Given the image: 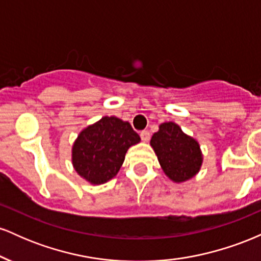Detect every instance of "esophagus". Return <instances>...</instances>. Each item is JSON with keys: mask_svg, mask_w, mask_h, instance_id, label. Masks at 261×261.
Instances as JSON below:
<instances>
[{"mask_svg": "<svg viewBox=\"0 0 261 261\" xmlns=\"http://www.w3.org/2000/svg\"><path fill=\"white\" fill-rule=\"evenodd\" d=\"M140 136H141V140H142L143 142H148L149 139H151V135H149V133H148L147 130H145V131H141Z\"/></svg>", "mask_w": 261, "mask_h": 261, "instance_id": "esophagus-1", "label": "esophagus"}]
</instances>
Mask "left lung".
Returning <instances> with one entry per match:
<instances>
[{
    "label": "left lung",
    "instance_id": "obj_1",
    "mask_svg": "<svg viewBox=\"0 0 261 261\" xmlns=\"http://www.w3.org/2000/svg\"><path fill=\"white\" fill-rule=\"evenodd\" d=\"M151 146L162 169L170 180L187 181L199 173L202 153L199 142L182 133L175 122H163L153 134Z\"/></svg>",
    "mask_w": 261,
    "mask_h": 261
}]
</instances>
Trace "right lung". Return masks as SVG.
<instances>
[{"instance_id":"add662e5","label":"right lung","mask_w":261,"mask_h":261,"mask_svg":"<svg viewBox=\"0 0 261 261\" xmlns=\"http://www.w3.org/2000/svg\"><path fill=\"white\" fill-rule=\"evenodd\" d=\"M141 141L130 122L104 116L82 130L72 147V164L91 184H104L118 174L127 149Z\"/></svg>"}]
</instances>
